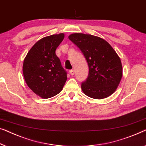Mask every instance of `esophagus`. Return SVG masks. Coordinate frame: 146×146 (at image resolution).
Segmentation results:
<instances>
[{
    "mask_svg": "<svg viewBox=\"0 0 146 146\" xmlns=\"http://www.w3.org/2000/svg\"><path fill=\"white\" fill-rule=\"evenodd\" d=\"M69 73H70L71 75H73L74 74H75V70H74V69H71V70H69Z\"/></svg>",
    "mask_w": 146,
    "mask_h": 146,
    "instance_id": "34e87169",
    "label": "esophagus"
}]
</instances>
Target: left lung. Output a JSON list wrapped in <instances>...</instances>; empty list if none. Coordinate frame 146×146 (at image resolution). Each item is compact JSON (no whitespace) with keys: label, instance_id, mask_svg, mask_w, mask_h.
Segmentation results:
<instances>
[{"label":"left lung","instance_id":"8db88e82","mask_svg":"<svg viewBox=\"0 0 146 146\" xmlns=\"http://www.w3.org/2000/svg\"><path fill=\"white\" fill-rule=\"evenodd\" d=\"M69 39L80 49L89 65V75L81 83L83 93L102 99L116 91L122 76L120 57L106 40L93 35L75 33Z\"/></svg>","mask_w":146,"mask_h":146}]
</instances>
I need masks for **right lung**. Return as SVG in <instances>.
<instances>
[{
	"instance_id": "obj_1",
	"label": "right lung",
	"mask_w": 146,
	"mask_h": 146,
	"mask_svg": "<svg viewBox=\"0 0 146 146\" xmlns=\"http://www.w3.org/2000/svg\"><path fill=\"white\" fill-rule=\"evenodd\" d=\"M64 38V34L45 37L37 42L25 57L23 75L26 83L34 93L48 98L60 93L67 81L55 50Z\"/></svg>"
}]
</instances>
